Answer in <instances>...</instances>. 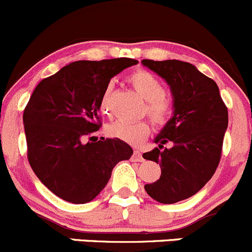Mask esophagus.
I'll list each match as a JSON object with an SVG mask.
<instances>
[{"label":"esophagus","mask_w":252,"mask_h":252,"mask_svg":"<svg viewBox=\"0 0 252 252\" xmlns=\"http://www.w3.org/2000/svg\"><path fill=\"white\" fill-rule=\"evenodd\" d=\"M132 159L136 160V161H144L143 159V155H142V153L139 152V150H134L133 152V155H132Z\"/></svg>","instance_id":"1"}]
</instances>
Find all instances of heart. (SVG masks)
I'll list each match as a JSON object with an SVG mask.
<instances>
[{"label":"heart","mask_w":252,"mask_h":252,"mask_svg":"<svg viewBox=\"0 0 252 252\" xmlns=\"http://www.w3.org/2000/svg\"><path fill=\"white\" fill-rule=\"evenodd\" d=\"M129 84L145 99V109L148 115L158 125L167 123L173 113V100L164 93L161 81L147 70H137L128 76ZM113 82H109L99 97L100 113L110 114V98ZM107 133L111 138L120 139L129 144H138L143 142L150 133V124L147 120L129 123L118 120L107 127Z\"/></svg>","instance_id":"obj_1"}]
</instances>
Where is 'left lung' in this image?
Instances as JSON below:
<instances>
[{"label":"left lung","instance_id":"1","mask_svg":"<svg viewBox=\"0 0 252 252\" xmlns=\"http://www.w3.org/2000/svg\"><path fill=\"white\" fill-rule=\"evenodd\" d=\"M142 64L168 84L173 115L155 137L159 147L143 158L160 165L161 176L144 189L154 200L175 204L198 193L220 164L228 127V110L212 79L193 64L168 59H143ZM171 143L173 147L163 148Z\"/></svg>","mask_w":252,"mask_h":252}]
</instances>
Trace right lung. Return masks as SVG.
I'll list each match as a JSON object with an SVG mask.
<instances>
[{
  "label": "right lung",
  "mask_w": 252,
  "mask_h": 252,
  "mask_svg": "<svg viewBox=\"0 0 252 252\" xmlns=\"http://www.w3.org/2000/svg\"><path fill=\"white\" fill-rule=\"evenodd\" d=\"M137 63L131 58L74 62L33 90L23 115L28 160L38 180L63 200L92 201L114 166L133 154L120 139H82L102 126L98 103L111 77Z\"/></svg>",
  "instance_id": "1"
}]
</instances>
